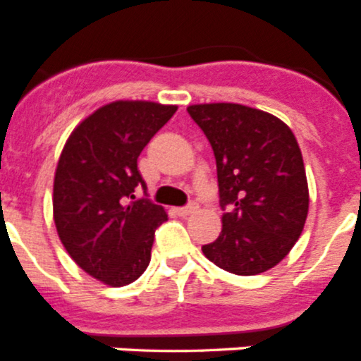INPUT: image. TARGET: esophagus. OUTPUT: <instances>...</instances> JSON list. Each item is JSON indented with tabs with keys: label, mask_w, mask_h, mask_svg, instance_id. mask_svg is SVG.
Wrapping results in <instances>:
<instances>
[{
	"label": "esophagus",
	"mask_w": 361,
	"mask_h": 361,
	"mask_svg": "<svg viewBox=\"0 0 361 361\" xmlns=\"http://www.w3.org/2000/svg\"><path fill=\"white\" fill-rule=\"evenodd\" d=\"M197 209H199L197 204H190V206H184V208H177V213L180 216H190L193 215V213H197Z\"/></svg>",
	"instance_id": "34e87169"
}]
</instances>
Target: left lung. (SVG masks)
Returning <instances> with one entry per match:
<instances>
[{"mask_svg": "<svg viewBox=\"0 0 361 361\" xmlns=\"http://www.w3.org/2000/svg\"><path fill=\"white\" fill-rule=\"evenodd\" d=\"M216 161L222 231L202 253L220 269L253 276L288 257L309 212L304 159L279 117L237 103L191 104Z\"/></svg>", "mask_w": 361, "mask_h": 361, "instance_id": "1", "label": "left lung"}]
</instances>
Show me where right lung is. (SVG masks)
Masks as SVG:
<instances>
[{"instance_id": "1", "label": "right lung", "mask_w": 361, "mask_h": 361, "mask_svg": "<svg viewBox=\"0 0 361 361\" xmlns=\"http://www.w3.org/2000/svg\"><path fill=\"white\" fill-rule=\"evenodd\" d=\"M177 106L114 101L97 108L70 133L54 177V222L72 260L99 282H135L152 258L164 208L135 199L146 188L137 159Z\"/></svg>"}]
</instances>
